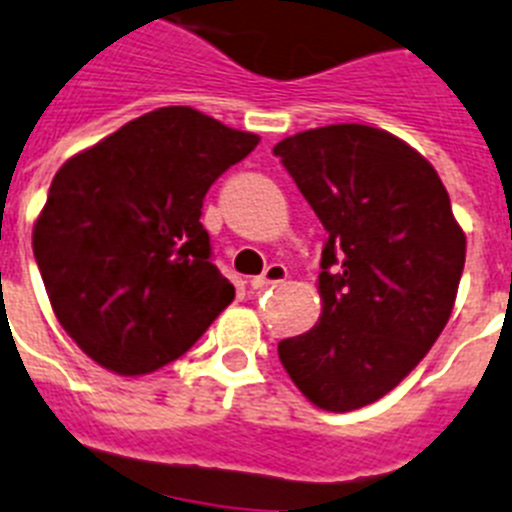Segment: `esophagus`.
I'll return each mask as SVG.
<instances>
[{
	"label": "esophagus",
	"mask_w": 512,
	"mask_h": 512,
	"mask_svg": "<svg viewBox=\"0 0 512 512\" xmlns=\"http://www.w3.org/2000/svg\"><path fill=\"white\" fill-rule=\"evenodd\" d=\"M287 280V269L285 264H269L264 269V274L259 277H253L251 280V290H266V287L280 285V282Z\"/></svg>",
	"instance_id": "obj_1"
}]
</instances>
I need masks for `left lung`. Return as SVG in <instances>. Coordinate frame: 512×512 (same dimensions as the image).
<instances>
[{
  "label": "left lung",
  "mask_w": 512,
  "mask_h": 512,
  "mask_svg": "<svg viewBox=\"0 0 512 512\" xmlns=\"http://www.w3.org/2000/svg\"><path fill=\"white\" fill-rule=\"evenodd\" d=\"M327 230L322 316L277 345L295 387L345 413L398 387L453 314L466 235L437 170L387 130L342 122L274 146Z\"/></svg>",
  "instance_id": "1"
}]
</instances>
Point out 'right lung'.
<instances>
[{
    "label": "right lung",
    "mask_w": 512,
    "mask_h": 512,
    "mask_svg": "<svg viewBox=\"0 0 512 512\" xmlns=\"http://www.w3.org/2000/svg\"><path fill=\"white\" fill-rule=\"evenodd\" d=\"M259 135L190 107L130 120L54 175L33 256L54 314L99 366L138 377L175 361L235 298L211 264L206 190Z\"/></svg>",
    "instance_id": "right-lung-1"
}]
</instances>
